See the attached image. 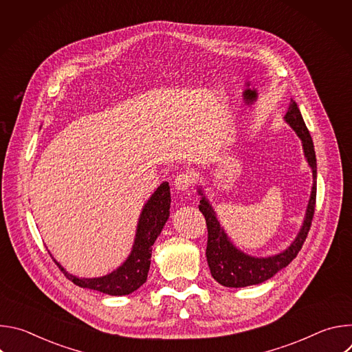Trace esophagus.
Here are the masks:
<instances>
[{
	"instance_id": "esophagus-1",
	"label": "esophagus",
	"mask_w": 352,
	"mask_h": 352,
	"mask_svg": "<svg viewBox=\"0 0 352 352\" xmlns=\"http://www.w3.org/2000/svg\"><path fill=\"white\" fill-rule=\"evenodd\" d=\"M193 182V177L190 173H181L174 179V186L178 190H188Z\"/></svg>"
}]
</instances>
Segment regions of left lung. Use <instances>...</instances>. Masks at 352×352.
<instances>
[{"mask_svg":"<svg viewBox=\"0 0 352 352\" xmlns=\"http://www.w3.org/2000/svg\"><path fill=\"white\" fill-rule=\"evenodd\" d=\"M285 122L296 132L299 139L302 140L304 153L309 167L312 168L314 185L311 192V199L307 208L305 220L302 227H300L294 242L283 252L267 256V258H255L243 254L242 250L234 246L227 234L224 232L212 205L204 195L202 189H197L199 195H202L200 200L199 210L202 212L208 226V248H206V258L209 263L210 273L213 278L224 287H248L261 284L269 278H272L277 272L288 266L298 255L302 248L308 232L311 230L312 219L315 214V204H316V155L314 148V142L311 133L304 122L302 116L294 100L288 106L287 114L284 116Z\"/></svg>","mask_w":352,"mask_h":352,"instance_id":"1","label":"left lung"}]
</instances>
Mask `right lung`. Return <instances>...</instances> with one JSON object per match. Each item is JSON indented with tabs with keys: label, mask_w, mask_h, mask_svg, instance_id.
<instances>
[{
	"label": "right lung",
	"mask_w": 352,
	"mask_h": 352,
	"mask_svg": "<svg viewBox=\"0 0 352 352\" xmlns=\"http://www.w3.org/2000/svg\"><path fill=\"white\" fill-rule=\"evenodd\" d=\"M170 204V185L168 182H163L142 209L131 255L118 269L107 276L79 278L65 272V269L54 258L53 259L65 277L82 288L100 291L109 295H128L136 291L147 280L150 258H152V245L168 220Z\"/></svg>",
	"instance_id": "obj_1"
}]
</instances>
